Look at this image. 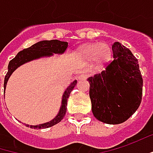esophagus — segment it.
I'll return each mask as SVG.
<instances>
[{"label":"esophagus","instance_id":"obj_1","mask_svg":"<svg viewBox=\"0 0 153 153\" xmlns=\"http://www.w3.org/2000/svg\"><path fill=\"white\" fill-rule=\"evenodd\" d=\"M87 77H88L87 74H82L79 75V77H78V79H79V80H85V79H87Z\"/></svg>","mask_w":153,"mask_h":153}]
</instances>
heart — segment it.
I'll return each mask as SVG.
<instances>
[{
	"mask_svg": "<svg viewBox=\"0 0 153 153\" xmlns=\"http://www.w3.org/2000/svg\"><path fill=\"white\" fill-rule=\"evenodd\" d=\"M77 57L82 62H90L95 59L99 65H105L111 60L112 49L105 43H89L77 51Z\"/></svg>",
	"mask_w": 153,
	"mask_h": 153,
	"instance_id": "b5f03b06",
	"label": "heart"
}]
</instances>
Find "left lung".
<instances>
[{
    "mask_svg": "<svg viewBox=\"0 0 153 153\" xmlns=\"http://www.w3.org/2000/svg\"><path fill=\"white\" fill-rule=\"evenodd\" d=\"M113 60L100 74L89 77L92 112L100 121L117 125L127 120L142 100L143 79L130 49L114 42Z\"/></svg>",
    "mask_w": 153,
    "mask_h": 153,
    "instance_id": "1",
    "label": "left lung"
}]
</instances>
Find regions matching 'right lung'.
<instances>
[{
	"mask_svg": "<svg viewBox=\"0 0 153 153\" xmlns=\"http://www.w3.org/2000/svg\"><path fill=\"white\" fill-rule=\"evenodd\" d=\"M68 43L66 41H60L58 40H52V41H41L33 44L28 48L23 49L22 51L19 52L17 55L14 57L13 59L9 61L8 67H7V73L5 76L4 79V90L6 89L7 80L11 74L14 73V71L21 67L22 65L29 62L33 59L42 58V57H50L53 56V53L57 54H62L66 49L68 48ZM77 80H74L70 85H68L66 91L62 95V100H61V105L59 108L58 114L48 122H46L44 124L37 125V126H29L26 125L27 126H30V128H34V129H41V128H48L51 127L59 122L61 121V120L64 118L66 112H67V105H68V100L69 98V95L74 86L76 85Z\"/></svg>",
	"mask_w": 153,
	"mask_h": 153,
	"instance_id": "add662e5",
	"label": "right lung"
}]
</instances>
